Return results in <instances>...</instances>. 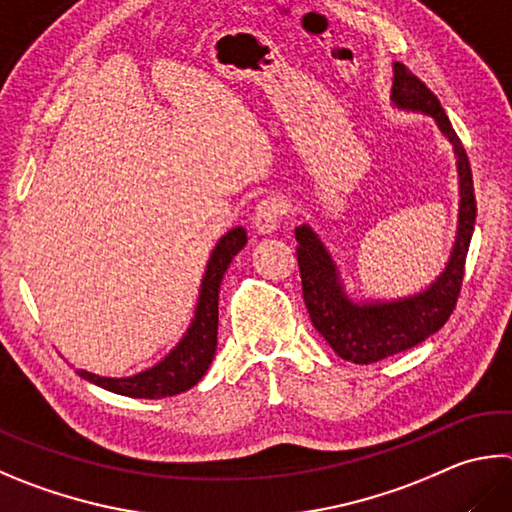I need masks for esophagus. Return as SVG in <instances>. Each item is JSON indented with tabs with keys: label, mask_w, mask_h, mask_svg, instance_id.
<instances>
[{
	"label": "esophagus",
	"mask_w": 512,
	"mask_h": 512,
	"mask_svg": "<svg viewBox=\"0 0 512 512\" xmlns=\"http://www.w3.org/2000/svg\"><path fill=\"white\" fill-rule=\"evenodd\" d=\"M284 212H286V203L273 194V197H266L257 203L253 224L259 232H262V235H271V232L280 226Z\"/></svg>",
	"instance_id": "obj_1"
}]
</instances>
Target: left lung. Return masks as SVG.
<instances>
[{"instance_id":"8db88e82","label":"left lung","mask_w":512,"mask_h":512,"mask_svg":"<svg viewBox=\"0 0 512 512\" xmlns=\"http://www.w3.org/2000/svg\"><path fill=\"white\" fill-rule=\"evenodd\" d=\"M392 102L401 109L432 116L441 134L452 143L459 172V226L450 262L430 288L403 300L365 304H356L345 293L338 268L318 235L306 224L295 228V239L300 244L297 264L302 277V297L313 327L340 358L356 365H369L412 349L448 322L461 293L466 255L477 219L475 185H472V170L463 143L454 132L450 118L445 116L439 98L401 62L394 64Z\"/></svg>"}]
</instances>
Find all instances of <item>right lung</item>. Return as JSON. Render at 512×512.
Here are the masks:
<instances>
[{"label":"right lung","mask_w":512,"mask_h":512,"mask_svg":"<svg viewBox=\"0 0 512 512\" xmlns=\"http://www.w3.org/2000/svg\"><path fill=\"white\" fill-rule=\"evenodd\" d=\"M246 241L248 237L244 228H232L219 239L210 255L206 275H203L197 313H194L190 329L159 365L129 378H102L89 374L85 369H78V376L102 389H109V392L132 398H165L197 385L217 351L221 280H224L232 257L246 246Z\"/></svg>","instance_id":"obj_1"}]
</instances>
